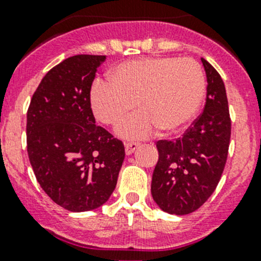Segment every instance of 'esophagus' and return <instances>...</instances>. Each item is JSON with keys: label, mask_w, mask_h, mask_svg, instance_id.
Masks as SVG:
<instances>
[{"label": "esophagus", "mask_w": 261, "mask_h": 261, "mask_svg": "<svg viewBox=\"0 0 261 261\" xmlns=\"http://www.w3.org/2000/svg\"><path fill=\"white\" fill-rule=\"evenodd\" d=\"M139 143H126L125 144V152L126 155H131L136 149H138Z\"/></svg>", "instance_id": "esophagus-1"}]
</instances>
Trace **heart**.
Listing matches in <instances>:
<instances>
[{"mask_svg":"<svg viewBox=\"0 0 261 261\" xmlns=\"http://www.w3.org/2000/svg\"><path fill=\"white\" fill-rule=\"evenodd\" d=\"M206 91L201 65L191 58H145L118 64L109 82L97 81L89 93V106L103 125L117 127L123 139H143L159 128L175 133L198 112Z\"/></svg>","mask_w":261,"mask_h":261,"instance_id":"obj_1","label":"heart"}]
</instances>
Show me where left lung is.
Instances as JSON below:
<instances>
[{"label": "left lung", "instance_id": "obj_1", "mask_svg": "<svg viewBox=\"0 0 261 261\" xmlns=\"http://www.w3.org/2000/svg\"><path fill=\"white\" fill-rule=\"evenodd\" d=\"M207 75L204 110L177 140L156 141L159 159L151 180V196L170 215L198 210L221 179L231 138V118L222 78L202 58Z\"/></svg>", "mask_w": 261, "mask_h": 261}]
</instances>
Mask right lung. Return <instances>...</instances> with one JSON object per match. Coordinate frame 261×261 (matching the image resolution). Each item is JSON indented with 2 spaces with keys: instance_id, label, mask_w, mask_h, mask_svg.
<instances>
[{
  "instance_id": "obj_1",
  "label": "right lung",
  "mask_w": 261,
  "mask_h": 261,
  "mask_svg": "<svg viewBox=\"0 0 261 261\" xmlns=\"http://www.w3.org/2000/svg\"><path fill=\"white\" fill-rule=\"evenodd\" d=\"M105 55L67 58L49 70L28 110L26 141L34 174L57 204L72 212L98 208L117 183L122 141L96 125L89 93Z\"/></svg>"
}]
</instances>
